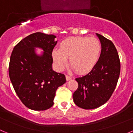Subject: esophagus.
I'll return each instance as SVG.
<instances>
[{
  "instance_id": "1",
  "label": "esophagus",
  "mask_w": 133,
  "mask_h": 133,
  "mask_svg": "<svg viewBox=\"0 0 133 133\" xmlns=\"http://www.w3.org/2000/svg\"><path fill=\"white\" fill-rule=\"evenodd\" d=\"M71 79H72V78H71L70 76H68V75H66V80L67 81H70V80H71Z\"/></svg>"
}]
</instances>
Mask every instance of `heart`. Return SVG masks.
<instances>
[{"label": "heart", "instance_id": "1", "mask_svg": "<svg viewBox=\"0 0 133 133\" xmlns=\"http://www.w3.org/2000/svg\"><path fill=\"white\" fill-rule=\"evenodd\" d=\"M101 52V44L98 38L87 36H72L60 44V49L52 51V58L56 69L64 70L68 64L81 75L87 74L97 64Z\"/></svg>", "mask_w": 133, "mask_h": 133}]
</instances>
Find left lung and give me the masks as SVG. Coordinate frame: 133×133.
<instances>
[{
    "label": "left lung",
    "mask_w": 133,
    "mask_h": 133,
    "mask_svg": "<svg viewBox=\"0 0 133 133\" xmlns=\"http://www.w3.org/2000/svg\"><path fill=\"white\" fill-rule=\"evenodd\" d=\"M101 52L95 67L84 76L76 78L78 87L74 92V103L84 109L98 108L108 101L114 92L121 71L118 52L113 43L96 33Z\"/></svg>",
    "instance_id": "obj_1"
}]
</instances>
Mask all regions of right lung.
Wrapping results in <instances>:
<instances>
[{
	"instance_id": "1",
	"label": "right lung",
	"mask_w": 133,
	"mask_h": 133,
	"mask_svg": "<svg viewBox=\"0 0 133 133\" xmlns=\"http://www.w3.org/2000/svg\"><path fill=\"white\" fill-rule=\"evenodd\" d=\"M56 36L35 32L23 38L14 48L9 73L22 103L34 110H44L53 105L55 92L66 83L63 74L52 69V51ZM36 48L43 50L40 54Z\"/></svg>"
}]
</instances>
